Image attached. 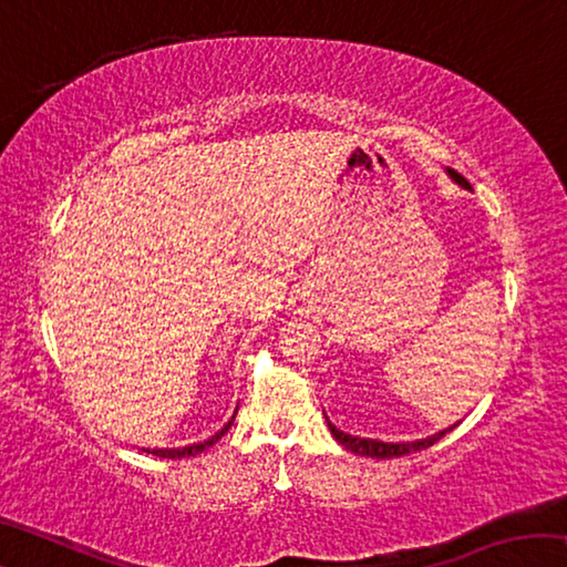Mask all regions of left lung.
I'll return each instance as SVG.
<instances>
[{
	"mask_svg": "<svg viewBox=\"0 0 567 567\" xmlns=\"http://www.w3.org/2000/svg\"><path fill=\"white\" fill-rule=\"evenodd\" d=\"M450 177H453L455 182H460V185H465V187H467V182H465L463 177H460L457 172H450ZM328 427H330L332 437L338 440V443H340L344 450H350V453H354V455L378 457V460H388V457H400V455H408V453H417V450H425V447H430V445H435L437 440L447 433V430H453V427L440 430V433L430 435V437H425V440H415V443H382V440L354 437V435L342 433V430L334 427L330 420H328Z\"/></svg>",
	"mask_w": 567,
	"mask_h": 567,
	"instance_id": "8db88e82",
	"label": "left lung"
}]
</instances>
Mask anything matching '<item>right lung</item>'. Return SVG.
I'll list each match as a JSON object with an SVG mask.
<instances>
[{
  "label": "right lung",
  "mask_w": 567,
  "mask_h": 567,
  "mask_svg": "<svg viewBox=\"0 0 567 567\" xmlns=\"http://www.w3.org/2000/svg\"><path fill=\"white\" fill-rule=\"evenodd\" d=\"M233 422H235V417L227 422V425L219 430V433H215L213 437L209 440H205V443H195V445H187V447H162V450H147V453H152V455H157V457H169V460H177V457H189V455H197V453H203V450H207L209 445H215L219 437H223L229 427H233Z\"/></svg>",
  "instance_id": "1"
}]
</instances>
